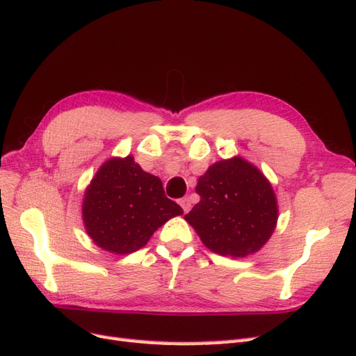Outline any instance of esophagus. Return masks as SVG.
<instances>
[{
	"label": "esophagus",
	"instance_id": "1",
	"mask_svg": "<svg viewBox=\"0 0 356 356\" xmlns=\"http://www.w3.org/2000/svg\"><path fill=\"white\" fill-rule=\"evenodd\" d=\"M179 204L181 206V209H184V212H185V213L191 211V200H189V197L180 198V200H179Z\"/></svg>",
	"mask_w": 356,
	"mask_h": 356
}]
</instances>
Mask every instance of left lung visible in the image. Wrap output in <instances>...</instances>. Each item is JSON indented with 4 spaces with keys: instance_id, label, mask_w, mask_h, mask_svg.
Returning a JSON list of instances; mask_svg holds the SVG:
<instances>
[{
    "instance_id": "1",
    "label": "left lung",
    "mask_w": 356,
    "mask_h": 356,
    "mask_svg": "<svg viewBox=\"0 0 356 356\" xmlns=\"http://www.w3.org/2000/svg\"><path fill=\"white\" fill-rule=\"evenodd\" d=\"M200 202L185 220L206 247L221 256L245 257L259 251L275 229L278 207L261 172L233 158L213 163L198 179Z\"/></svg>"
}]
</instances>
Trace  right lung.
I'll return each instance as SVG.
<instances>
[{
	"instance_id": "1",
	"label": "right lung",
	"mask_w": 356,
	"mask_h": 356,
	"mask_svg": "<svg viewBox=\"0 0 356 356\" xmlns=\"http://www.w3.org/2000/svg\"><path fill=\"white\" fill-rule=\"evenodd\" d=\"M181 213L163 193L161 179L145 172L132 156L105 162L87 188L83 206L90 238L115 254L140 250L158 227Z\"/></svg>"
}]
</instances>
